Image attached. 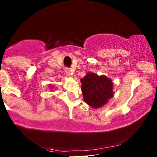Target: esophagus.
<instances>
[{"label": "esophagus", "instance_id": "1", "mask_svg": "<svg viewBox=\"0 0 157 157\" xmlns=\"http://www.w3.org/2000/svg\"><path fill=\"white\" fill-rule=\"evenodd\" d=\"M65 73L66 74H67V76H68V77L73 74V72L71 71V70H70L69 68H65Z\"/></svg>", "mask_w": 157, "mask_h": 157}]
</instances>
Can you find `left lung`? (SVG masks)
I'll return each instance as SVG.
<instances>
[{"label": "left lung", "instance_id": "8db88e82", "mask_svg": "<svg viewBox=\"0 0 157 157\" xmlns=\"http://www.w3.org/2000/svg\"><path fill=\"white\" fill-rule=\"evenodd\" d=\"M81 82L83 101L93 109H99L106 105L114 96L113 83L105 75H97L88 72Z\"/></svg>", "mask_w": 157, "mask_h": 157}]
</instances>
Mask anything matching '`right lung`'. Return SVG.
<instances>
[{
  "instance_id": "add662e5",
  "label": "right lung",
  "mask_w": 157,
  "mask_h": 157,
  "mask_svg": "<svg viewBox=\"0 0 157 157\" xmlns=\"http://www.w3.org/2000/svg\"><path fill=\"white\" fill-rule=\"evenodd\" d=\"M49 87H50V89H51V90H52V87H53V85H49Z\"/></svg>"
}]
</instances>
